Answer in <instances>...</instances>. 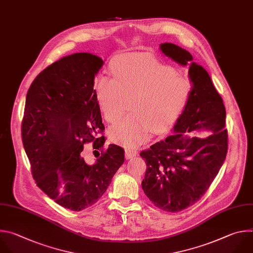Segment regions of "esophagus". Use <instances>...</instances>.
I'll use <instances>...</instances> for the list:
<instances>
[{"label": "esophagus", "mask_w": 253, "mask_h": 253, "mask_svg": "<svg viewBox=\"0 0 253 253\" xmlns=\"http://www.w3.org/2000/svg\"><path fill=\"white\" fill-rule=\"evenodd\" d=\"M136 150H133V149H126V151H125V157H126V160H130V159H132V158H134L135 156H136Z\"/></svg>", "instance_id": "obj_1"}]
</instances>
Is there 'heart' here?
Returning a JSON list of instances; mask_svg holds the SVG:
<instances>
[{
    "instance_id": "1",
    "label": "heart",
    "mask_w": 253,
    "mask_h": 253,
    "mask_svg": "<svg viewBox=\"0 0 253 253\" xmlns=\"http://www.w3.org/2000/svg\"><path fill=\"white\" fill-rule=\"evenodd\" d=\"M114 79L95 81L98 106L110 123L120 121L130 102L131 116L112 126L111 139L127 148L147 141L153 132L171 127L190 96L191 82L156 58L136 55L113 66Z\"/></svg>"
}]
</instances>
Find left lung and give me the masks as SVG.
<instances>
[{
  "label": "left lung",
  "mask_w": 253,
  "mask_h": 253,
  "mask_svg": "<svg viewBox=\"0 0 253 253\" xmlns=\"http://www.w3.org/2000/svg\"><path fill=\"white\" fill-rule=\"evenodd\" d=\"M160 48L169 59L188 66L192 88L172 134L140 153L146 163L141 187L157 208L178 212L206 193L224 163L226 112L209 73L192 62L189 52L171 42L161 43ZM203 133L210 135L197 137Z\"/></svg>",
  "instance_id": "left-lung-1"
}]
</instances>
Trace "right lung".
<instances>
[{"label":"right lung","mask_w":253,"mask_h":253,"mask_svg":"<svg viewBox=\"0 0 253 253\" xmlns=\"http://www.w3.org/2000/svg\"><path fill=\"white\" fill-rule=\"evenodd\" d=\"M104 61L89 53L60 59L32 83L22 139L37 185L61 207L81 211L102 197L125 162L124 148L103 150L105 126L94 77ZM93 141L95 159L83 149ZM101 154H99V151Z\"/></svg>","instance_id":"add662e5"}]
</instances>
